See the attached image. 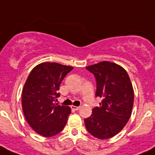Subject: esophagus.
<instances>
[{"label": "esophagus", "mask_w": 155, "mask_h": 155, "mask_svg": "<svg viewBox=\"0 0 155 155\" xmlns=\"http://www.w3.org/2000/svg\"><path fill=\"white\" fill-rule=\"evenodd\" d=\"M71 108H72L73 110L77 111V110H79V109H80V107H77V106H74V105H72V106H71Z\"/></svg>", "instance_id": "34e87169"}]
</instances>
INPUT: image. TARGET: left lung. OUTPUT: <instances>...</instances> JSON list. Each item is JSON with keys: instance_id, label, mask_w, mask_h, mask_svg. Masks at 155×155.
Here are the masks:
<instances>
[{"instance_id": "1", "label": "left lung", "mask_w": 155, "mask_h": 155, "mask_svg": "<svg viewBox=\"0 0 155 155\" xmlns=\"http://www.w3.org/2000/svg\"><path fill=\"white\" fill-rule=\"evenodd\" d=\"M86 69L95 75L96 97L102 101L84 119L85 126L95 137L110 138L125 127L131 116L134 99L132 84L126 71L117 63L103 61Z\"/></svg>"}]
</instances>
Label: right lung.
<instances>
[{"mask_svg": "<svg viewBox=\"0 0 155 155\" xmlns=\"http://www.w3.org/2000/svg\"><path fill=\"white\" fill-rule=\"evenodd\" d=\"M72 67L42 63L30 71L22 90L21 104L28 124L43 137H53L63 130L71 108L56 104L59 86Z\"/></svg>", "mask_w": 155, "mask_h": 155, "instance_id": "1", "label": "right lung"}]
</instances>
